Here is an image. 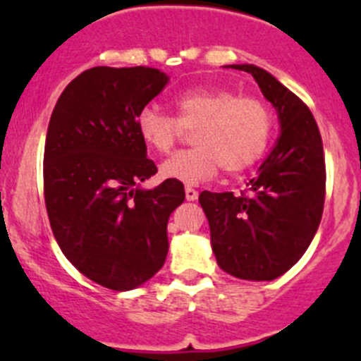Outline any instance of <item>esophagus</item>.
Wrapping results in <instances>:
<instances>
[{"mask_svg":"<svg viewBox=\"0 0 361 361\" xmlns=\"http://www.w3.org/2000/svg\"><path fill=\"white\" fill-rule=\"evenodd\" d=\"M185 197H187V201H195V199L199 197V192L195 190V188L187 187L185 188Z\"/></svg>","mask_w":361,"mask_h":361,"instance_id":"obj_1","label":"esophagus"}]
</instances>
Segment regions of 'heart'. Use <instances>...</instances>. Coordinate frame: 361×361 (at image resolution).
Wrapping results in <instances>:
<instances>
[{
	"label": "heart",
	"instance_id": "1",
	"mask_svg": "<svg viewBox=\"0 0 361 361\" xmlns=\"http://www.w3.org/2000/svg\"><path fill=\"white\" fill-rule=\"evenodd\" d=\"M176 118L155 106L141 108L136 129L141 141L157 154H169L183 130L192 131L190 150L160 164V176L185 185L209 180L218 169L239 173L264 154L272 129L264 101L231 90L194 89L173 99Z\"/></svg>",
	"mask_w": 361,
	"mask_h": 361
}]
</instances>
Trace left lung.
Listing matches in <instances>:
<instances>
[{"label": "left lung", "mask_w": 361, "mask_h": 361, "mask_svg": "<svg viewBox=\"0 0 361 361\" xmlns=\"http://www.w3.org/2000/svg\"><path fill=\"white\" fill-rule=\"evenodd\" d=\"M257 80L278 111L281 134L248 190L199 195L218 265L231 276L272 281L311 245L325 204V155L311 110L265 69L232 64Z\"/></svg>", "instance_id": "obj_1"}]
</instances>
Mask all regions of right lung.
I'll return each instance as SVG.
<instances>
[{
    "mask_svg": "<svg viewBox=\"0 0 361 361\" xmlns=\"http://www.w3.org/2000/svg\"><path fill=\"white\" fill-rule=\"evenodd\" d=\"M167 80L145 66L87 69L61 94L47 130L43 194L54 238L83 276L115 292L160 271L167 220L185 201L178 180L140 188L157 166L136 116Z\"/></svg>",
    "mask_w": 361,
    "mask_h": 361,
    "instance_id": "1",
    "label": "right lung"
}]
</instances>
